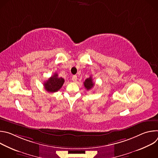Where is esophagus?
I'll return each mask as SVG.
<instances>
[{"mask_svg":"<svg viewBox=\"0 0 158 158\" xmlns=\"http://www.w3.org/2000/svg\"><path fill=\"white\" fill-rule=\"evenodd\" d=\"M72 80H73L74 82H76V81H77V76H76V75L73 76L72 77Z\"/></svg>","mask_w":158,"mask_h":158,"instance_id":"esophagus-1","label":"esophagus"}]
</instances>
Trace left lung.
Segmentation results:
<instances>
[{"label":"left lung","instance_id":"left-lung-1","mask_svg":"<svg viewBox=\"0 0 158 158\" xmlns=\"http://www.w3.org/2000/svg\"><path fill=\"white\" fill-rule=\"evenodd\" d=\"M84 85L87 90L91 89L94 85V83L93 81V78L91 76H90L89 78L86 79L84 82Z\"/></svg>","mask_w":158,"mask_h":158}]
</instances>
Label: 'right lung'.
<instances>
[{
	"mask_svg": "<svg viewBox=\"0 0 158 158\" xmlns=\"http://www.w3.org/2000/svg\"><path fill=\"white\" fill-rule=\"evenodd\" d=\"M64 82V79L62 77H59L58 74L55 73L44 84V88L49 93H55L58 91L62 87Z\"/></svg>",
	"mask_w": 158,
	"mask_h": 158,
	"instance_id": "right-lung-1",
	"label": "right lung"
}]
</instances>
